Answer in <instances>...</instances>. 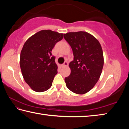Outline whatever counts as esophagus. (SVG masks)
<instances>
[{"label": "esophagus", "instance_id": "esophagus-1", "mask_svg": "<svg viewBox=\"0 0 129 129\" xmlns=\"http://www.w3.org/2000/svg\"><path fill=\"white\" fill-rule=\"evenodd\" d=\"M68 65V62L67 61H65L64 64L62 65V67H67Z\"/></svg>", "mask_w": 129, "mask_h": 129}]
</instances>
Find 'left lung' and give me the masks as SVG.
<instances>
[{
    "instance_id": "8db88e82",
    "label": "left lung",
    "mask_w": 129,
    "mask_h": 129,
    "mask_svg": "<svg viewBox=\"0 0 129 129\" xmlns=\"http://www.w3.org/2000/svg\"><path fill=\"white\" fill-rule=\"evenodd\" d=\"M64 38L74 56L69 65L71 74L65 78L66 86L73 93L84 94L94 86L101 75L104 62L101 45L86 32H68Z\"/></svg>"
}]
</instances>
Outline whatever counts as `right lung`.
Instances as JSON below:
<instances>
[{
  "label": "right lung",
  "mask_w": 129,
  "mask_h": 129,
  "mask_svg": "<svg viewBox=\"0 0 129 129\" xmlns=\"http://www.w3.org/2000/svg\"><path fill=\"white\" fill-rule=\"evenodd\" d=\"M63 38V34L51 30H41L30 36L21 49L20 66L26 83L36 92L51 88L57 65L52 50Z\"/></svg>",
  "instance_id": "obj_1"
}]
</instances>
